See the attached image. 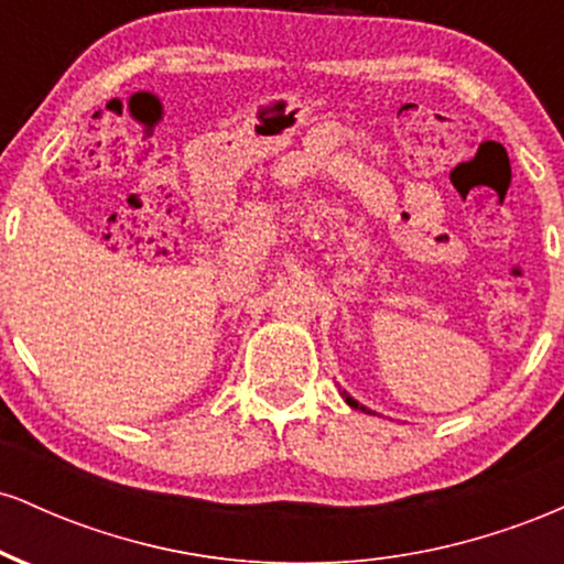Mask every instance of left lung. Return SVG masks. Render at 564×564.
Instances as JSON below:
<instances>
[{"mask_svg":"<svg viewBox=\"0 0 564 564\" xmlns=\"http://www.w3.org/2000/svg\"><path fill=\"white\" fill-rule=\"evenodd\" d=\"M341 398H345V403H347L349 408H355V411H364V413H371V411H368V408H366V405H360V403H358V400H355V398H349V394H347L345 390H341Z\"/></svg>","mask_w":564,"mask_h":564,"instance_id":"left-lung-1","label":"left lung"}]
</instances>
